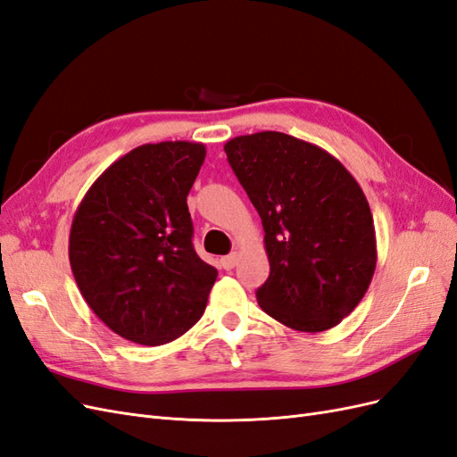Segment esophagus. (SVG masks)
<instances>
[{
	"label": "esophagus",
	"instance_id": "1",
	"mask_svg": "<svg viewBox=\"0 0 457 457\" xmlns=\"http://www.w3.org/2000/svg\"><path fill=\"white\" fill-rule=\"evenodd\" d=\"M237 259H238V255H237V253L225 255L223 259H220V265H223V269L230 270V269H234V265H237Z\"/></svg>",
	"mask_w": 457,
	"mask_h": 457
}]
</instances>
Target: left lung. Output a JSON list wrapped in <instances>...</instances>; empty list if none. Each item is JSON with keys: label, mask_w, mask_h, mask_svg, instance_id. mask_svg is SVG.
I'll return each mask as SVG.
<instances>
[{"label": "left lung", "mask_w": 457, "mask_h": 457, "mask_svg": "<svg viewBox=\"0 0 457 457\" xmlns=\"http://www.w3.org/2000/svg\"><path fill=\"white\" fill-rule=\"evenodd\" d=\"M225 152L265 230L270 274L259 307L297 331L337 326L362 301L378 262L361 185L324 148L278 131L234 137Z\"/></svg>", "instance_id": "obj_1"}]
</instances>
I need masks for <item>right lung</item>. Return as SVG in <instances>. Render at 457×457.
Masks as SVG:
<instances>
[{"label": "right lung", "mask_w": 457, "mask_h": 457, "mask_svg": "<svg viewBox=\"0 0 457 457\" xmlns=\"http://www.w3.org/2000/svg\"><path fill=\"white\" fill-rule=\"evenodd\" d=\"M204 158L202 143L137 146L78 205L68 244L76 284L123 339L156 347L204 314L217 269L195 252L187 205Z\"/></svg>", "instance_id": "add662e5"}]
</instances>
